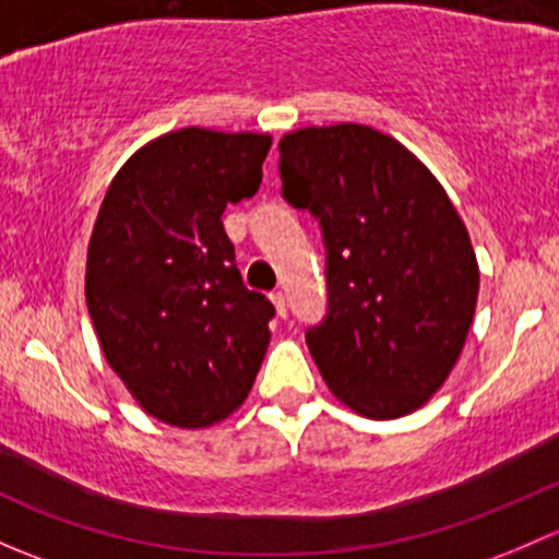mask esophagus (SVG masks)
Listing matches in <instances>:
<instances>
[{"label":"esophagus","mask_w":559,"mask_h":559,"mask_svg":"<svg viewBox=\"0 0 559 559\" xmlns=\"http://www.w3.org/2000/svg\"><path fill=\"white\" fill-rule=\"evenodd\" d=\"M272 304L277 307V314L280 318H287V301H285V293L282 290H274L272 293Z\"/></svg>","instance_id":"1"}]
</instances>
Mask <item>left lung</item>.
Instances as JSON below:
<instances>
[{"label":"left lung","instance_id":"1","mask_svg":"<svg viewBox=\"0 0 559 559\" xmlns=\"http://www.w3.org/2000/svg\"><path fill=\"white\" fill-rule=\"evenodd\" d=\"M282 195L320 223L325 318L307 347L342 404L371 419L414 412L463 353L479 266L457 210L393 136L358 123L280 142Z\"/></svg>","mask_w":559,"mask_h":559}]
</instances>
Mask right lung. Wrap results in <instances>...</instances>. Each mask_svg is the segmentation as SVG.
I'll list each match as a JSON object with an SVG mask.
<instances>
[{
	"instance_id": "1",
	"label": "right lung",
	"mask_w": 559,
	"mask_h": 559,
	"mask_svg": "<svg viewBox=\"0 0 559 559\" xmlns=\"http://www.w3.org/2000/svg\"><path fill=\"white\" fill-rule=\"evenodd\" d=\"M269 147L250 131H171L102 201L85 301L109 368L160 423H221L263 364L274 307L241 282L223 212L258 193Z\"/></svg>"
}]
</instances>
